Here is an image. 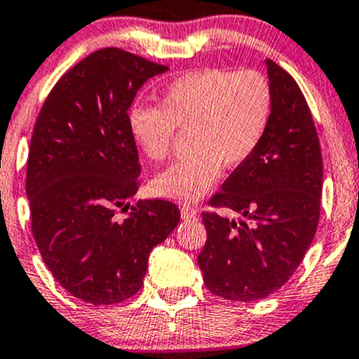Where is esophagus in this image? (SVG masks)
Returning <instances> with one entry per match:
<instances>
[{
    "label": "esophagus",
    "instance_id": "1",
    "mask_svg": "<svg viewBox=\"0 0 359 359\" xmlns=\"http://www.w3.org/2000/svg\"><path fill=\"white\" fill-rule=\"evenodd\" d=\"M180 215H182L184 220H191V218H194L196 215H198V210L192 208L191 205H182V208H180Z\"/></svg>",
    "mask_w": 359,
    "mask_h": 359
}]
</instances>
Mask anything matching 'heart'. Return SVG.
<instances>
[{"mask_svg": "<svg viewBox=\"0 0 359 359\" xmlns=\"http://www.w3.org/2000/svg\"><path fill=\"white\" fill-rule=\"evenodd\" d=\"M158 107L129 113L137 148L151 161H163L175 129L189 127L192 153L154 177L151 189L161 198L194 201L213 187L222 167H241L258 149L273 113V90L259 70L208 69L170 82Z\"/></svg>", "mask_w": 359, "mask_h": 359, "instance_id": "1", "label": "heart"}]
</instances>
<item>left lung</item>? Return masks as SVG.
I'll return each mask as SVG.
<instances>
[{
  "mask_svg": "<svg viewBox=\"0 0 359 359\" xmlns=\"http://www.w3.org/2000/svg\"><path fill=\"white\" fill-rule=\"evenodd\" d=\"M273 113L262 144L210 199L239 220L203 211V280L215 296L256 301L289 280L311 246L320 218L322 151L306 100L284 69L266 60Z\"/></svg>",
  "mask_w": 359,
  "mask_h": 359,
  "instance_id": "left-lung-1",
  "label": "left lung"
}]
</instances>
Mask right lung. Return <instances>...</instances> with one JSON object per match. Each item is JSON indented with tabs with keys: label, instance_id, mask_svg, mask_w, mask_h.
Masks as SVG:
<instances>
[{
	"label": "right lung",
	"instance_id": "1",
	"mask_svg": "<svg viewBox=\"0 0 359 359\" xmlns=\"http://www.w3.org/2000/svg\"><path fill=\"white\" fill-rule=\"evenodd\" d=\"M167 70L118 48L97 50L56 82L36 120L25 179L34 239L56 282L94 306L134 296L151 249L180 220L165 199L115 217L129 210L141 173L129 108L142 84Z\"/></svg>",
	"mask_w": 359,
	"mask_h": 359
}]
</instances>
